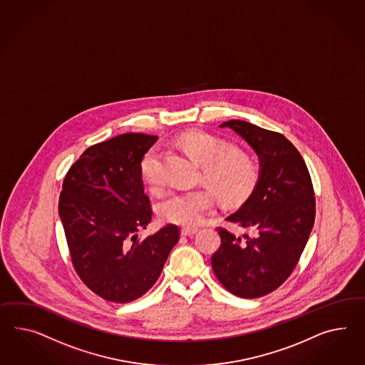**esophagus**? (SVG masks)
Instances as JSON below:
<instances>
[{
    "mask_svg": "<svg viewBox=\"0 0 365 365\" xmlns=\"http://www.w3.org/2000/svg\"><path fill=\"white\" fill-rule=\"evenodd\" d=\"M197 232H198L197 227H182V229H181V234H182V235H187V237L196 234Z\"/></svg>",
    "mask_w": 365,
    "mask_h": 365,
    "instance_id": "obj_1",
    "label": "esophagus"
}]
</instances>
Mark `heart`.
<instances>
[{"label":"heart","mask_w":365,"mask_h":365,"mask_svg":"<svg viewBox=\"0 0 365 365\" xmlns=\"http://www.w3.org/2000/svg\"><path fill=\"white\" fill-rule=\"evenodd\" d=\"M180 145L200 163L204 180L225 202H240L252 193L259 167L246 150L230 148V144L209 132L192 130L180 136ZM143 181L150 187L161 185L159 147H152L140 161ZM215 206V198L205 187L175 190L160 202V215L169 222L195 226Z\"/></svg>","instance_id":"heart-1"}]
</instances>
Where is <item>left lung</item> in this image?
<instances>
[{"label": "left lung", "instance_id": "8db88e82", "mask_svg": "<svg viewBox=\"0 0 365 365\" xmlns=\"http://www.w3.org/2000/svg\"><path fill=\"white\" fill-rule=\"evenodd\" d=\"M229 127L255 150L259 176L243 205L226 217L252 235L238 237L217 227L221 246L212 269L225 289L254 299L277 290L299 261L315 221V196L299 150L282 133L243 120Z\"/></svg>", "mask_w": 365, "mask_h": 365}]
</instances>
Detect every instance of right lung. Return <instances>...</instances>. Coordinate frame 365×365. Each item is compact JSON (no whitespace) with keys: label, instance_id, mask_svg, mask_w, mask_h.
<instances>
[{"label":"right lung","instance_id":"add662e5","mask_svg":"<svg viewBox=\"0 0 365 365\" xmlns=\"http://www.w3.org/2000/svg\"><path fill=\"white\" fill-rule=\"evenodd\" d=\"M158 136L123 133L84 150L68 169L59 196V217L76 274L101 298L128 303L159 279L178 242L169 224L144 240L152 220L140 161Z\"/></svg>","mask_w":365,"mask_h":365}]
</instances>
